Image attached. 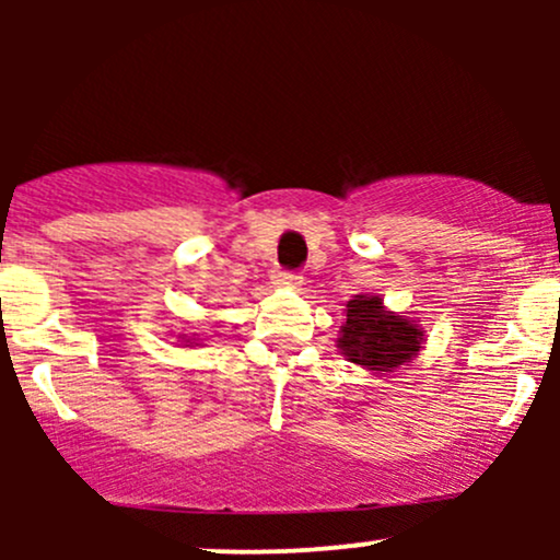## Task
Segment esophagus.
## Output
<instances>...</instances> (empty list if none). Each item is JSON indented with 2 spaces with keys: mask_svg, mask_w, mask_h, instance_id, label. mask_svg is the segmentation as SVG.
Masks as SVG:
<instances>
[{
  "mask_svg": "<svg viewBox=\"0 0 560 560\" xmlns=\"http://www.w3.org/2000/svg\"><path fill=\"white\" fill-rule=\"evenodd\" d=\"M279 281H281V284H287V287H294V289H298V287L302 284V276H300V273H289V271H284V273L279 276Z\"/></svg>",
  "mask_w": 560,
  "mask_h": 560,
  "instance_id": "34e87169",
  "label": "esophagus"
}]
</instances>
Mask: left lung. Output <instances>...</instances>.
I'll use <instances>...</instances> for the list:
<instances>
[{"instance_id": "8db88e82", "label": "left lung", "mask_w": 560, "mask_h": 560, "mask_svg": "<svg viewBox=\"0 0 560 560\" xmlns=\"http://www.w3.org/2000/svg\"><path fill=\"white\" fill-rule=\"evenodd\" d=\"M423 331L416 320L384 307L376 294H355L347 302V318L339 329L337 347L350 363L374 374H392L419 355Z\"/></svg>"}]
</instances>
